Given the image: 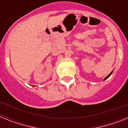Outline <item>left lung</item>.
Returning a JSON list of instances; mask_svg holds the SVG:
<instances>
[{"label":"left lung","mask_w":128,"mask_h":128,"mask_svg":"<svg viewBox=\"0 0 128 128\" xmlns=\"http://www.w3.org/2000/svg\"><path fill=\"white\" fill-rule=\"evenodd\" d=\"M112 72H113V71H112V72H111V73H110V74H109V75H108V76H106V78H104V80H106V79H107V78H109V77H110V76H111V74H112Z\"/></svg>","instance_id":"left-lung-1"}]
</instances>
